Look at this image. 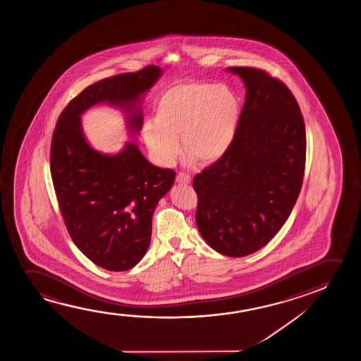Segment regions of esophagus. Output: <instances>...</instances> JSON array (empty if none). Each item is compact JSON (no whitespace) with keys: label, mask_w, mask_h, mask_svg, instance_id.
I'll return each instance as SVG.
<instances>
[{"label":"esophagus","mask_w":361,"mask_h":361,"mask_svg":"<svg viewBox=\"0 0 361 361\" xmlns=\"http://www.w3.org/2000/svg\"><path fill=\"white\" fill-rule=\"evenodd\" d=\"M176 183L188 185V183H191V176L188 175V173H178V176H176Z\"/></svg>","instance_id":"34e87169"}]
</instances>
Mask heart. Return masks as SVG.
Instances as JSON below:
<instances>
[{
    "mask_svg": "<svg viewBox=\"0 0 361 361\" xmlns=\"http://www.w3.org/2000/svg\"><path fill=\"white\" fill-rule=\"evenodd\" d=\"M242 104L227 85L185 82L164 92L155 106V124L148 123L143 137L159 163H171L181 137L185 153L209 165L228 153L235 138Z\"/></svg>",
    "mask_w": 361,
    "mask_h": 361,
    "instance_id": "b5f03b06",
    "label": "heart"
}]
</instances>
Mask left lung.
Masks as SVG:
<instances>
[{"mask_svg":"<svg viewBox=\"0 0 361 361\" xmlns=\"http://www.w3.org/2000/svg\"><path fill=\"white\" fill-rule=\"evenodd\" d=\"M228 71L247 94L232 147L193 178L196 224L208 245L240 257L265 247L285 224L301 191L306 129L286 85L255 68Z\"/></svg>","mask_w":361,"mask_h":361,"instance_id":"1","label":"left lung"}]
</instances>
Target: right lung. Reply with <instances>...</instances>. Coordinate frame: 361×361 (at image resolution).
<instances>
[{"mask_svg": "<svg viewBox=\"0 0 361 361\" xmlns=\"http://www.w3.org/2000/svg\"><path fill=\"white\" fill-rule=\"evenodd\" d=\"M161 73L150 65L90 85L65 107L53 133L50 171L65 226L76 247L109 271H126L143 259L154 211L173 186L175 173L149 163L133 142L117 154L92 148L81 116L94 104H107L123 112L129 133L138 134L142 99Z\"/></svg>", "mask_w": 361, "mask_h": 361, "instance_id": "add662e5", "label": "right lung"}]
</instances>
